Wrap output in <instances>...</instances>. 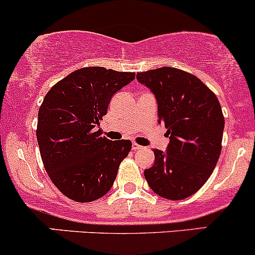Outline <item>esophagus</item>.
<instances>
[{"instance_id":"34e87169","label":"esophagus","mask_w":255,"mask_h":255,"mask_svg":"<svg viewBox=\"0 0 255 255\" xmlns=\"http://www.w3.org/2000/svg\"><path fill=\"white\" fill-rule=\"evenodd\" d=\"M132 149H133L134 151H138V150H141V149H144V147H142L141 145L136 144V142H133V144H132Z\"/></svg>"}]
</instances>
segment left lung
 Here are the masks:
<instances>
[{"instance_id": "1", "label": "left lung", "mask_w": 255, "mask_h": 255, "mask_svg": "<svg viewBox=\"0 0 255 255\" xmlns=\"http://www.w3.org/2000/svg\"><path fill=\"white\" fill-rule=\"evenodd\" d=\"M136 80L157 100L158 123L169 135L166 152L155 149V163L144 172L155 194L184 200L201 189L215 168L224 132L222 106L200 78L175 68L138 72Z\"/></svg>"}]
</instances>
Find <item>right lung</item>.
Instances as JSON below:
<instances>
[{
	"mask_svg": "<svg viewBox=\"0 0 255 255\" xmlns=\"http://www.w3.org/2000/svg\"><path fill=\"white\" fill-rule=\"evenodd\" d=\"M134 72L89 66L50 88L38 110L37 136L43 166L61 194L92 202L109 192L132 141H111L98 130L111 98Z\"/></svg>",
	"mask_w": 255,
	"mask_h": 255,
	"instance_id": "obj_1",
	"label": "right lung"
}]
</instances>
